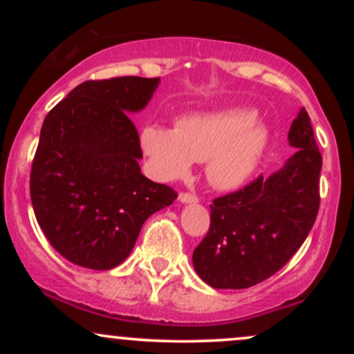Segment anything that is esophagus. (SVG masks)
Wrapping results in <instances>:
<instances>
[{
  "label": "esophagus",
  "mask_w": 354,
  "mask_h": 354,
  "mask_svg": "<svg viewBox=\"0 0 354 354\" xmlns=\"http://www.w3.org/2000/svg\"><path fill=\"white\" fill-rule=\"evenodd\" d=\"M178 200L181 203H196L198 196L193 193H186V191H183V193H180V196H178Z\"/></svg>",
  "instance_id": "obj_1"
}]
</instances>
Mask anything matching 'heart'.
I'll use <instances>...</instances> for the list:
<instances>
[{
	"label": "heart",
	"instance_id": "obj_1",
	"mask_svg": "<svg viewBox=\"0 0 354 354\" xmlns=\"http://www.w3.org/2000/svg\"><path fill=\"white\" fill-rule=\"evenodd\" d=\"M141 149L160 180H180L194 161H206L214 186L234 189L256 171L268 146V129L250 109H226L188 116L178 128L145 126Z\"/></svg>",
	"mask_w": 354,
	"mask_h": 354
}]
</instances>
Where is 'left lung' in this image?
I'll use <instances>...</instances> for the list:
<instances>
[{
  "instance_id": "obj_1",
  "label": "left lung",
  "mask_w": 354,
  "mask_h": 354,
  "mask_svg": "<svg viewBox=\"0 0 354 354\" xmlns=\"http://www.w3.org/2000/svg\"><path fill=\"white\" fill-rule=\"evenodd\" d=\"M288 141L296 149L281 169L209 205V230L193 251L194 270L209 286L245 290L265 281L290 261L315 225L323 158L304 108Z\"/></svg>"
}]
</instances>
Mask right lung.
I'll return each instance as SVG.
<instances>
[{
    "instance_id": "obj_1",
    "label": "right lung",
    "mask_w": 354,
    "mask_h": 354,
    "mask_svg": "<svg viewBox=\"0 0 354 354\" xmlns=\"http://www.w3.org/2000/svg\"><path fill=\"white\" fill-rule=\"evenodd\" d=\"M160 78L84 81L48 113L31 166L35 216L68 261L111 270L131 253L143 223L178 193L141 174V111Z\"/></svg>"
}]
</instances>
